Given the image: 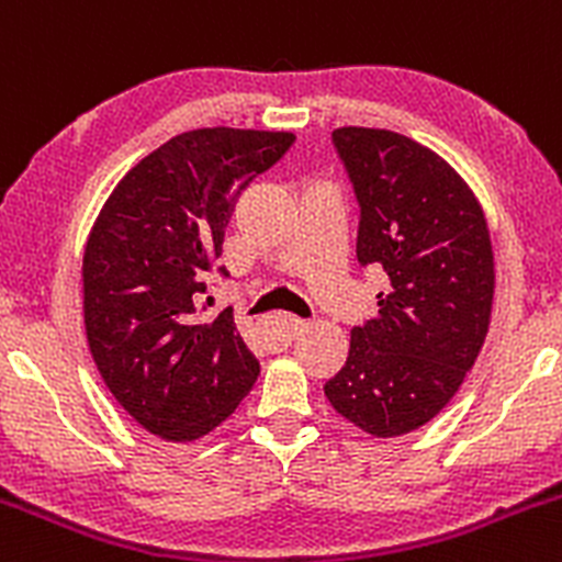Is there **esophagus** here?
Masks as SVG:
<instances>
[{
  "label": "esophagus",
  "instance_id": "1",
  "mask_svg": "<svg viewBox=\"0 0 562 562\" xmlns=\"http://www.w3.org/2000/svg\"><path fill=\"white\" fill-rule=\"evenodd\" d=\"M270 329H273V335H279L281 340H286V344H289L294 335L303 333V322L294 319V316H289V314H279V316H273V319H270Z\"/></svg>",
  "mask_w": 562,
  "mask_h": 562
}]
</instances>
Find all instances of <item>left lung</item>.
Returning <instances> with one entry per match:
<instances>
[{
    "mask_svg": "<svg viewBox=\"0 0 562 562\" xmlns=\"http://www.w3.org/2000/svg\"><path fill=\"white\" fill-rule=\"evenodd\" d=\"M333 146L360 205L357 262L386 289L324 395L370 436H403L452 401L482 351L495 292L487 218L452 167L406 135L344 126Z\"/></svg>",
    "mask_w": 562,
    "mask_h": 562,
    "instance_id": "1",
    "label": "left lung"
}]
</instances>
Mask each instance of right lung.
<instances>
[{
	"label": "right lung",
	"instance_id": "right-lung-1",
	"mask_svg": "<svg viewBox=\"0 0 562 562\" xmlns=\"http://www.w3.org/2000/svg\"><path fill=\"white\" fill-rule=\"evenodd\" d=\"M292 143L289 132H183L132 167L97 216L83 254L86 338L108 390L154 436H205L257 381L233 314L200 324L194 300L222 276L238 194Z\"/></svg>",
	"mask_w": 562,
	"mask_h": 562
}]
</instances>
